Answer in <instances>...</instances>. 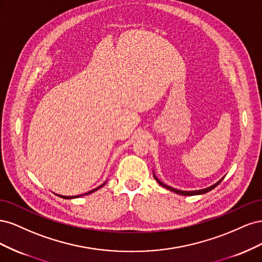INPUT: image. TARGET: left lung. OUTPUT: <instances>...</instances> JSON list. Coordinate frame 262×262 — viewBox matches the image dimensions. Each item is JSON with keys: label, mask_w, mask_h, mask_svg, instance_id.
<instances>
[{"label": "left lung", "mask_w": 262, "mask_h": 262, "mask_svg": "<svg viewBox=\"0 0 262 262\" xmlns=\"http://www.w3.org/2000/svg\"><path fill=\"white\" fill-rule=\"evenodd\" d=\"M155 179L157 180L158 184H160L162 187H164V188H166V189L170 190V191H172V192H176V193H178V194H182V195H195V194H202V193H207V192L211 191L212 189L215 188L216 186H219V185L221 184V181L223 180V178H222L220 181H217L216 184H214L213 186H211V187H209V188L202 189V190H196V191H181V190H177V189H175V188H171V187H169V186H166V185H164L163 182H161V181L158 180L156 177H155Z\"/></svg>", "instance_id": "obj_1"}]
</instances>
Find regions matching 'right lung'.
Listing matches in <instances>:
<instances>
[{
	"instance_id": "add662e5",
	"label": "right lung",
	"mask_w": 262,
	"mask_h": 262,
	"mask_svg": "<svg viewBox=\"0 0 262 262\" xmlns=\"http://www.w3.org/2000/svg\"><path fill=\"white\" fill-rule=\"evenodd\" d=\"M104 185H105V184H104ZM104 185H101L100 187H98V188H96V189H94V190H92V191L87 192V193H85V194H80V195H75V196H64V195H59V196L63 198V199H74V198H78V196H82V195H86V194H90V193H92V192H94V191H96V190H98L99 188H101V187L104 186Z\"/></svg>"
}]
</instances>
